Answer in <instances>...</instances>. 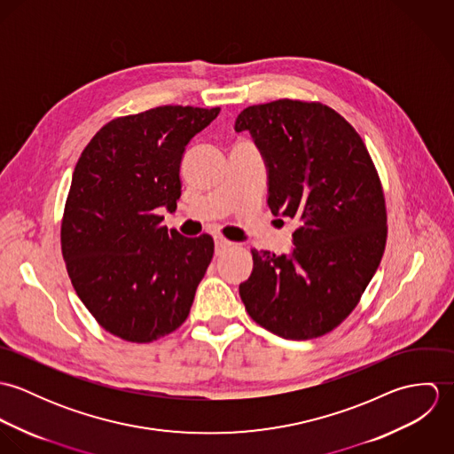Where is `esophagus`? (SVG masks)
<instances>
[{
	"label": "esophagus",
	"mask_w": 454,
	"mask_h": 454,
	"mask_svg": "<svg viewBox=\"0 0 454 454\" xmlns=\"http://www.w3.org/2000/svg\"><path fill=\"white\" fill-rule=\"evenodd\" d=\"M232 247H234V243L229 241V239H225V238H215V250H216V254H223L225 250H229V248H232Z\"/></svg>",
	"instance_id": "34e87169"
}]
</instances>
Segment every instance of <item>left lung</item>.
I'll use <instances>...</instances> for the list:
<instances>
[{"label": "left lung", "instance_id": "8db88e82", "mask_svg": "<svg viewBox=\"0 0 454 454\" xmlns=\"http://www.w3.org/2000/svg\"><path fill=\"white\" fill-rule=\"evenodd\" d=\"M269 169L272 215L297 218L290 257L252 250L239 285L248 315L294 340L332 332L356 308L383 259L388 225L383 185L355 128L317 101L278 99L245 108Z\"/></svg>", "mask_w": 454, "mask_h": 454}]
</instances>
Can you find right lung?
<instances>
[{
	"label": "right lung",
	"mask_w": 454,
	"mask_h": 454,
	"mask_svg": "<svg viewBox=\"0 0 454 454\" xmlns=\"http://www.w3.org/2000/svg\"><path fill=\"white\" fill-rule=\"evenodd\" d=\"M218 114L169 105L117 117L74 166L61 222L67 276L96 322L124 340H157L191 313L215 243L168 232L157 209H176L185 146Z\"/></svg>",
	"instance_id": "right-lung-1"
}]
</instances>
